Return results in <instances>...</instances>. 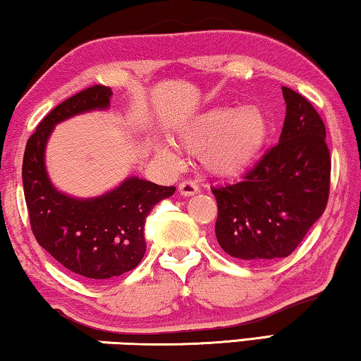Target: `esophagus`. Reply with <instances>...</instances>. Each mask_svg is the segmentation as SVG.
Returning <instances> with one entry per match:
<instances>
[{
    "label": "esophagus",
    "instance_id": "1",
    "mask_svg": "<svg viewBox=\"0 0 361 361\" xmlns=\"http://www.w3.org/2000/svg\"><path fill=\"white\" fill-rule=\"evenodd\" d=\"M179 192L180 195L184 197H192L195 195V193H198V185L192 180H182L179 184Z\"/></svg>",
    "mask_w": 361,
    "mask_h": 361
}]
</instances>
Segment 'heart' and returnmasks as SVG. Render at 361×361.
<instances>
[{"label": "heart", "mask_w": 361, "mask_h": 361, "mask_svg": "<svg viewBox=\"0 0 361 361\" xmlns=\"http://www.w3.org/2000/svg\"><path fill=\"white\" fill-rule=\"evenodd\" d=\"M269 137V120L255 106H218L190 118L177 133V142L190 153L202 151V164L216 176H234L252 166ZM159 153L174 159L161 146Z\"/></svg>", "instance_id": "1"}]
</instances>
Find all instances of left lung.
<instances>
[{
  "label": "left lung",
  "mask_w": 361,
  "mask_h": 361,
  "mask_svg": "<svg viewBox=\"0 0 361 361\" xmlns=\"http://www.w3.org/2000/svg\"><path fill=\"white\" fill-rule=\"evenodd\" d=\"M281 91L286 116L279 143L241 180L212 189L218 244L231 257L255 264L288 257L326 210L331 189L322 118L301 94Z\"/></svg>",
  "instance_id": "8db88e82"
}]
</instances>
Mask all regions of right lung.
Instances as JSON below:
<instances>
[{"mask_svg": "<svg viewBox=\"0 0 361 361\" xmlns=\"http://www.w3.org/2000/svg\"><path fill=\"white\" fill-rule=\"evenodd\" d=\"M111 97V87L96 85L56 106L30 135L23 161L24 197L37 243L65 269L97 281L127 274L142 262L146 216L176 192V187L135 176L92 198L70 197L51 184L45 146L55 125L78 114L104 111Z\"/></svg>", "mask_w": 361, "mask_h": 361, "instance_id": "right-lung-1", "label": "right lung"}]
</instances>
